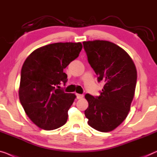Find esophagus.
<instances>
[{
  "instance_id": "34e87169",
  "label": "esophagus",
  "mask_w": 157,
  "mask_h": 157,
  "mask_svg": "<svg viewBox=\"0 0 157 157\" xmlns=\"http://www.w3.org/2000/svg\"><path fill=\"white\" fill-rule=\"evenodd\" d=\"M76 97H77V99H82V98H83L84 95L83 94H76Z\"/></svg>"
}]
</instances>
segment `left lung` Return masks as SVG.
Listing matches in <instances>:
<instances>
[{"instance_id":"left-lung-1","label":"left lung","mask_w":157,"mask_h":157,"mask_svg":"<svg viewBox=\"0 0 157 157\" xmlns=\"http://www.w3.org/2000/svg\"><path fill=\"white\" fill-rule=\"evenodd\" d=\"M83 46L98 82L104 83L99 97L85 94L89 106L85 115L94 129L110 132L129 113L137 83L136 67L128 53L112 42L88 41Z\"/></svg>"}]
</instances>
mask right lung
<instances>
[{
  "mask_svg": "<svg viewBox=\"0 0 157 157\" xmlns=\"http://www.w3.org/2000/svg\"><path fill=\"white\" fill-rule=\"evenodd\" d=\"M80 42L54 43L34 51L21 71L19 97L25 113L41 129L65 125L75 94L58 89L67 81L63 70L79 56Z\"/></svg>",
  "mask_w": 157,
  "mask_h": 157,
  "instance_id": "1",
  "label": "right lung"
}]
</instances>
